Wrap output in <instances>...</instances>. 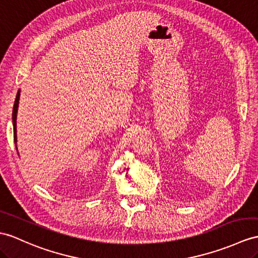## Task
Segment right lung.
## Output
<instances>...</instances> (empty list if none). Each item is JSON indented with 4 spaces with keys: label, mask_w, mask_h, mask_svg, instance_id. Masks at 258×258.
<instances>
[{
    "label": "right lung",
    "mask_w": 258,
    "mask_h": 258,
    "mask_svg": "<svg viewBox=\"0 0 258 258\" xmlns=\"http://www.w3.org/2000/svg\"><path fill=\"white\" fill-rule=\"evenodd\" d=\"M20 95H21V91L18 90L16 98H15L14 107H13V127H14V142H15V143H16V141H17V136H16V117H17L18 103H20Z\"/></svg>",
    "instance_id": "obj_1"
}]
</instances>
